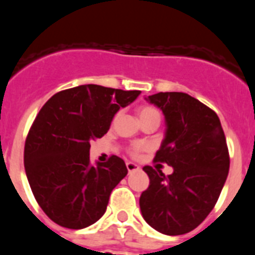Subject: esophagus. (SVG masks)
Returning a JSON list of instances; mask_svg holds the SVG:
<instances>
[{
  "instance_id": "obj_1",
  "label": "esophagus",
  "mask_w": 255,
  "mask_h": 255,
  "mask_svg": "<svg viewBox=\"0 0 255 255\" xmlns=\"http://www.w3.org/2000/svg\"><path fill=\"white\" fill-rule=\"evenodd\" d=\"M126 167H128V171H129V172H132V171L139 170L138 164L132 163V162H126Z\"/></svg>"
}]
</instances>
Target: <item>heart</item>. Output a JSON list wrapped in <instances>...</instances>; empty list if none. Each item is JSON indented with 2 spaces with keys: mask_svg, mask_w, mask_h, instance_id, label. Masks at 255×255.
<instances>
[{
  "mask_svg": "<svg viewBox=\"0 0 255 255\" xmlns=\"http://www.w3.org/2000/svg\"><path fill=\"white\" fill-rule=\"evenodd\" d=\"M138 115L141 123H144V121H155V123L159 124V121H161V114H159V111L157 108L152 107V106H141V107L139 108ZM143 149V143H134L131 147H130L129 152L131 155H136Z\"/></svg>",
  "mask_w": 255,
  "mask_h": 255,
  "instance_id": "heart-1",
  "label": "heart"
}]
</instances>
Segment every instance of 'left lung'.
<instances>
[{
    "label": "left lung",
    "instance_id": "obj_1",
    "mask_svg": "<svg viewBox=\"0 0 255 255\" xmlns=\"http://www.w3.org/2000/svg\"><path fill=\"white\" fill-rule=\"evenodd\" d=\"M161 108L166 134L154 162L173 167L168 176L144 166L149 186L139 199L143 218L164 235L199 226L217 203L229 175L230 155L217 114L194 97L161 92L145 98Z\"/></svg>",
    "mask_w": 255,
    "mask_h": 255
}]
</instances>
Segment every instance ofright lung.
<instances>
[{"instance_id":"add662e5","label":"right lung","mask_w":255,"mask_h":255,"mask_svg":"<svg viewBox=\"0 0 255 255\" xmlns=\"http://www.w3.org/2000/svg\"><path fill=\"white\" fill-rule=\"evenodd\" d=\"M140 91L87 84L58 92L40 108L25 140L24 166L35 200L55 224L80 230L105 215L128 168L117 155L92 166L91 140L102 138Z\"/></svg>"}]
</instances>
